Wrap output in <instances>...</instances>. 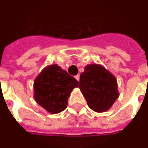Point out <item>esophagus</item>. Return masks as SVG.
Instances as JSON below:
<instances>
[{
  "label": "esophagus",
  "instance_id": "1",
  "mask_svg": "<svg viewBox=\"0 0 148 148\" xmlns=\"http://www.w3.org/2000/svg\"><path fill=\"white\" fill-rule=\"evenodd\" d=\"M75 78H76L77 80L79 81V80H80V76H79V75H76V76H75Z\"/></svg>",
  "mask_w": 148,
  "mask_h": 148
}]
</instances>
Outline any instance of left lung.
Instances as JSON below:
<instances>
[{"label": "left lung", "mask_w": 148, "mask_h": 148, "mask_svg": "<svg viewBox=\"0 0 148 148\" xmlns=\"http://www.w3.org/2000/svg\"><path fill=\"white\" fill-rule=\"evenodd\" d=\"M79 88L88 106L96 112H104L118 98L116 78L99 64H88L80 74Z\"/></svg>", "instance_id": "left-lung-1"}]
</instances>
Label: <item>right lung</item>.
I'll use <instances>...</instances> for the list:
<instances>
[{
	"mask_svg": "<svg viewBox=\"0 0 148 148\" xmlns=\"http://www.w3.org/2000/svg\"><path fill=\"white\" fill-rule=\"evenodd\" d=\"M79 82L57 64L47 67L34 83V99L51 114H58L67 108L68 98Z\"/></svg>",
	"mask_w": 148,
	"mask_h": 148,
	"instance_id": "add662e5",
	"label": "right lung"
}]
</instances>
